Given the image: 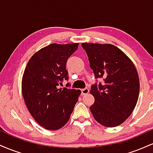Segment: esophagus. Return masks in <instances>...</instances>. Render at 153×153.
Instances as JSON below:
<instances>
[{"instance_id": "esophagus-1", "label": "esophagus", "mask_w": 153, "mask_h": 153, "mask_svg": "<svg viewBox=\"0 0 153 153\" xmlns=\"http://www.w3.org/2000/svg\"><path fill=\"white\" fill-rule=\"evenodd\" d=\"M89 93V88H85L82 89L81 90V94L82 95H85Z\"/></svg>"}]
</instances>
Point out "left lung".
Returning a JSON list of instances; mask_svg holds the SVG:
<instances>
[{"mask_svg": "<svg viewBox=\"0 0 153 153\" xmlns=\"http://www.w3.org/2000/svg\"><path fill=\"white\" fill-rule=\"evenodd\" d=\"M95 78L104 83L92 85L95 102L90 107L101 125L114 127L131 115L137 102L140 80L131 60L122 50L109 44L82 43Z\"/></svg>", "mask_w": 153, "mask_h": 153, "instance_id": "1", "label": "left lung"}]
</instances>
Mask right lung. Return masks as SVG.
Wrapping results in <instances>:
<instances>
[{
	"instance_id": "right-lung-1",
	"label": "right lung",
	"mask_w": 153,
	"mask_h": 153,
	"mask_svg": "<svg viewBox=\"0 0 153 153\" xmlns=\"http://www.w3.org/2000/svg\"><path fill=\"white\" fill-rule=\"evenodd\" d=\"M78 48V43L52 44L36 52L26 67L23 97L31 115L45 129L64 127L78 102L80 90L59 88L63 80H68L67 61Z\"/></svg>"
}]
</instances>
